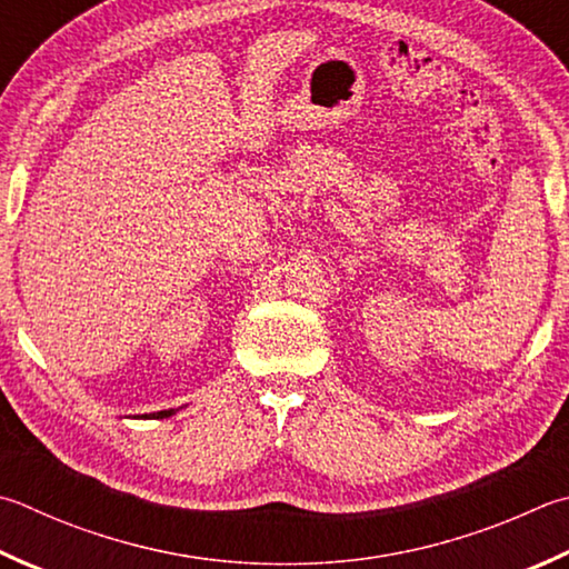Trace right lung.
Here are the masks:
<instances>
[{
	"instance_id": "add662e5",
	"label": "right lung",
	"mask_w": 569,
	"mask_h": 569,
	"mask_svg": "<svg viewBox=\"0 0 569 569\" xmlns=\"http://www.w3.org/2000/svg\"><path fill=\"white\" fill-rule=\"evenodd\" d=\"M173 412H177V410H159V412H149V416H141V418H153V420H161V418H171L173 416Z\"/></svg>"
}]
</instances>
